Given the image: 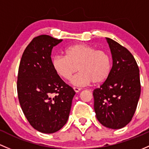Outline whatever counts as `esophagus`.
I'll list each match as a JSON object with an SVG mask.
<instances>
[{"mask_svg": "<svg viewBox=\"0 0 149 149\" xmlns=\"http://www.w3.org/2000/svg\"><path fill=\"white\" fill-rule=\"evenodd\" d=\"M73 89H74L75 93H79V92L81 90V88H79V87H73Z\"/></svg>", "mask_w": 149, "mask_h": 149, "instance_id": "1", "label": "esophagus"}]
</instances>
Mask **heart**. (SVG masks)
<instances>
[{"instance_id":"heart-1","label":"heart","mask_w":149,"mask_h":149,"mask_svg":"<svg viewBox=\"0 0 149 149\" xmlns=\"http://www.w3.org/2000/svg\"><path fill=\"white\" fill-rule=\"evenodd\" d=\"M65 56L55 55L52 59L54 70L61 78L70 80L74 74L80 71L72 80L77 86L102 82L110 74L112 68L110 56L102 50L85 44H77L64 50Z\"/></svg>"}]
</instances>
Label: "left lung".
<instances>
[{
    "label": "left lung",
    "instance_id": "left-lung-1",
    "mask_svg": "<svg viewBox=\"0 0 149 149\" xmlns=\"http://www.w3.org/2000/svg\"><path fill=\"white\" fill-rule=\"evenodd\" d=\"M113 67L103 84L93 91L97 119L105 127L120 129L130 123L141 95L139 69L131 53L110 38H105Z\"/></svg>",
    "mask_w": 149,
    "mask_h": 149
}]
</instances>
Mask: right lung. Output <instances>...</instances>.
I'll return each instance as SVG.
<instances>
[{"label":"right lung","instance_id":"right-lung-1","mask_svg":"<svg viewBox=\"0 0 149 149\" xmlns=\"http://www.w3.org/2000/svg\"><path fill=\"white\" fill-rule=\"evenodd\" d=\"M49 35L36 36L23 53L17 91L21 109L32 127L53 133L67 123L75 95L52 66V51L62 42Z\"/></svg>","mask_w":149,"mask_h":149}]
</instances>
